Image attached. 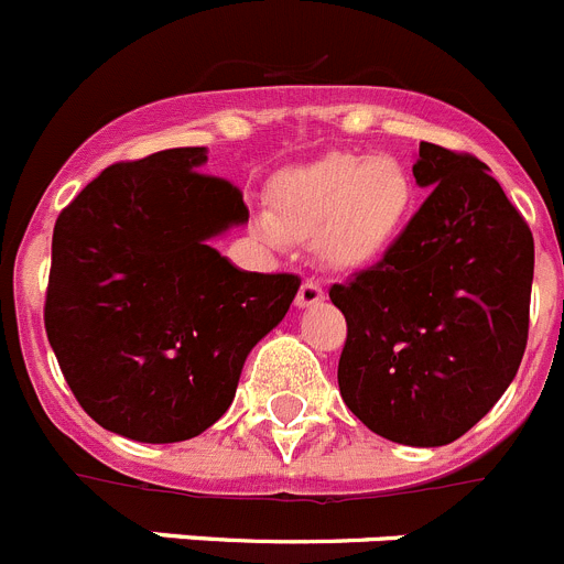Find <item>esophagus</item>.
Segmentation results:
<instances>
[{
  "instance_id": "1",
  "label": "esophagus",
  "mask_w": 564,
  "mask_h": 564,
  "mask_svg": "<svg viewBox=\"0 0 564 564\" xmlns=\"http://www.w3.org/2000/svg\"><path fill=\"white\" fill-rule=\"evenodd\" d=\"M322 299H325V288H322V282H318V279H305L296 293V305L313 307V305H318Z\"/></svg>"
}]
</instances>
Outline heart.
I'll return each instance as SVG.
<instances>
[{
	"instance_id": "heart-1",
	"label": "heart",
	"mask_w": 564,
	"mask_h": 564,
	"mask_svg": "<svg viewBox=\"0 0 564 564\" xmlns=\"http://www.w3.org/2000/svg\"><path fill=\"white\" fill-rule=\"evenodd\" d=\"M273 214H259L268 242L316 239L327 262L356 268L395 246L417 203L410 169L392 154L327 152L282 172L271 186Z\"/></svg>"
}]
</instances>
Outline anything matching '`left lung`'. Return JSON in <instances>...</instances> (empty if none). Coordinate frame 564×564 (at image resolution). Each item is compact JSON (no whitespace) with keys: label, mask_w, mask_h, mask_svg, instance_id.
Instances as JSON below:
<instances>
[{"label":"left lung","mask_w":564,"mask_h":564,"mask_svg":"<svg viewBox=\"0 0 564 564\" xmlns=\"http://www.w3.org/2000/svg\"><path fill=\"white\" fill-rule=\"evenodd\" d=\"M475 154L421 143L432 194L395 246L330 288L347 318L338 390L352 415L403 446H446L520 370L534 237Z\"/></svg>","instance_id":"8db88e82"}]
</instances>
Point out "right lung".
I'll return each instance as SVG.
<instances>
[{"instance_id": "right-lung-1", "label": "right lung", "mask_w": 564, "mask_h": 564, "mask_svg": "<svg viewBox=\"0 0 564 564\" xmlns=\"http://www.w3.org/2000/svg\"><path fill=\"white\" fill-rule=\"evenodd\" d=\"M206 161V147H181L115 163L53 228L50 347L84 412L129 441H188L220 421L302 282L212 248L248 206Z\"/></svg>"}]
</instances>
